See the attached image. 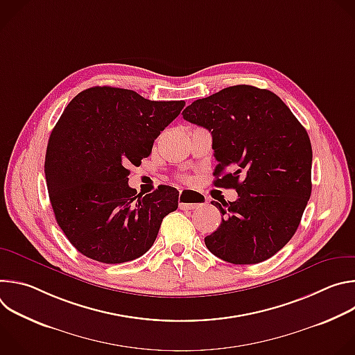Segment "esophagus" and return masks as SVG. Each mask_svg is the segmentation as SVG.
<instances>
[{"instance_id":"obj_1","label":"esophagus","mask_w":355,"mask_h":355,"mask_svg":"<svg viewBox=\"0 0 355 355\" xmlns=\"http://www.w3.org/2000/svg\"><path fill=\"white\" fill-rule=\"evenodd\" d=\"M205 198L195 191H181L178 196V205L181 209H196L205 205Z\"/></svg>"}]
</instances>
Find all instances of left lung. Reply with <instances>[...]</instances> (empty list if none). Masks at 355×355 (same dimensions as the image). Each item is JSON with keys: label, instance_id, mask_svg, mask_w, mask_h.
Here are the masks:
<instances>
[{"label": "left lung", "instance_id": "left-lung-1", "mask_svg": "<svg viewBox=\"0 0 355 355\" xmlns=\"http://www.w3.org/2000/svg\"><path fill=\"white\" fill-rule=\"evenodd\" d=\"M185 121L212 133L215 187L234 202L212 200L223 215L205 237L208 250L232 264H257L295 234L312 192V144L282 99L268 89L233 85L196 99Z\"/></svg>", "mask_w": 355, "mask_h": 355}]
</instances>
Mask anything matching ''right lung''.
Returning <instances> with one entry per match:
<instances>
[{"instance_id":"1","label":"right lung","mask_w":355,"mask_h":355,"mask_svg":"<svg viewBox=\"0 0 355 355\" xmlns=\"http://www.w3.org/2000/svg\"><path fill=\"white\" fill-rule=\"evenodd\" d=\"M184 101H150L132 89L92 87L76 95L50 133L44 175L56 220L85 257L121 264L153 245L177 189L130 188L129 166L148 157Z\"/></svg>"}]
</instances>
